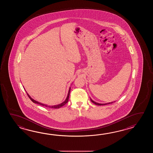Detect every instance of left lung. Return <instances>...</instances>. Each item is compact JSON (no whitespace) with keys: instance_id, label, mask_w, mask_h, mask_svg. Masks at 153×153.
Masks as SVG:
<instances>
[{"instance_id":"8db88e82","label":"left lung","mask_w":153,"mask_h":153,"mask_svg":"<svg viewBox=\"0 0 153 153\" xmlns=\"http://www.w3.org/2000/svg\"><path fill=\"white\" fill-rule=\"evenodd\" d=\"M91 100V101L92 102V103H94V104H96V105H105V104H111V103H113V102H111V103H106V104H100V103H96V102H94V101H93V100H92L91 99H90Z\"/></svg>"}]
</instances>
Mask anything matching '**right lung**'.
<instances>
[{
    "label": "right lung",
    "mask_w": 153,
    "mask_h": 153,
    "mask_svg": "<svg viewBox=\"0 0 153 153\" xmlns=\"http://www.w3.org/2000/svg\"><path fill=\"white\" fill-rule=\"evenodd\" d=\"M70 91H71V88H69L68 94V96H67V98L65 99V101H64L63 103H61V104H58V105H52V106L48 105H46V104H42V103H39L38 102H37V101L34 100L33 98L30 97V96L29 94H27V95H28V97L30 98V100L31 101H32L33 103H36V104H40V105H41L45 106V107H46L50 108H55V109H57V108H59L62 107H63V105H65V104L68 102V101L69 100V94H70Z\"/></svg>",
    "instance_id": "add662e5"
}]
</instances>
